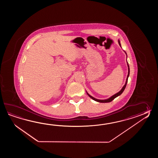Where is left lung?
<instances>
[{
	"mask_svg": "<svg viewBox=\"0 0 158 158\" xmlns=\"http://www.w3.org/2000/svg\"><path fill=\"white\" fill-rule=\"evenodd\" d=\"M118 44H119V45L120 46V47H121V44H120V40H118ZM125 53L127 55V53H126V52L124 51ZM127 65H128V76H127V79H126V82H125V84L124 85V86L122 87V89H121V90L119 92H118L116 94H114V95H112V97H111L110 98H108L107 99H103V100H101V99H96V98H95L93 97H92V96H91L90 94H89L88 93H87V91H86V93H87V95L90 97L92 99H93L94 101H96V102H99V103H109V102H110L111 101H113L114 99V98H116V97H118V96H119V95H120L122 93H123V92L124 91V90H125V87H126V86H127V82H128V77H129V73H130V69H129V64L128 63V61H127Z\"/></svg>",
	"mask_w": 158,
	"mask_h": 158,
	"instance_id": "left-lung-1",
	"label": "left lung"
}]
</instances>
